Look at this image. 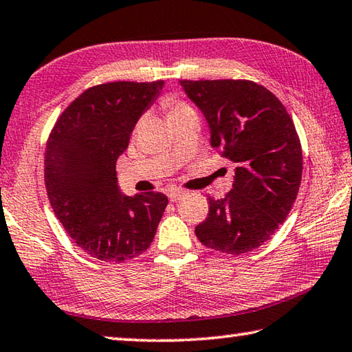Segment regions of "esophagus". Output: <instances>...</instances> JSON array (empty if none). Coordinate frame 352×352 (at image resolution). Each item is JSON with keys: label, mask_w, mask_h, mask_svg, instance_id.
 <instances>
[{"label": "esophagus", "mask_w": 352, "mask_h": 352, "mask_svg": "<svg viewBox=\"0 0 352 352\" xmlns=\"http://www.w3.org/2000/svg\"><path fill=\"white\" fill-rule=\"evenodd\" d=\"M184 195H186V192H183V190H180V189H172L168 194L170 201H180Z\"/></svg>", "instance_id": "34e87169"}]
</instances>
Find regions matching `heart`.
<instances>
[{"label": "heart", "mask_w": 352, "mask_h": 352, "mask_svg": "<svg viewBox=\"0 0 352 352\" xmlns=\"http://www.w3.org/2000/svg\"><path fill=\"white\" fill-rule=\"evenodd\" d=\"M164 106H166V109H168L169 117H172V115H177V113H182V112H186V111H192V107H190L189 104L183 103V101H178L174 97L166 98Z\"/></svg>", "instance_id": "1"}]
</instances>
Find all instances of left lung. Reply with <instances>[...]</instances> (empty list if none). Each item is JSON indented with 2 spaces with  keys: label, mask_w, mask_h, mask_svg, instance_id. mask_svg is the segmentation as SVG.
<instances>
[{
  "label": "left lung",
  "mask_w": 352,
  "mask_h": 352,
  "mask_svg": "<svg viewBox=\"0 0 352 352\" xmlns=\"http://www.w3.org/2000/svg\"><path fill=\"white\" fill-rule=\"evenodd\" d=\"M210 127V144L237 164L232 189L209 197L195 228L204 246L240 255L270 240L302 183L303 155L291 115L276 95L249 80H182Z\"/></svg>",
  "instance_id": "1"
}]
</instances>
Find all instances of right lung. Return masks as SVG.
Segmentation results:
<instances>
[{
    "instance_id": "obj_1",
    "label": "right lung",
    "mask_w": 352,
    "mask_h": 352,
    "mask_svg": "<svg viewBox=\"0 0 352 352\" xmlns=\"http://www.w3.org/2000/svg\"><path fill=\"white\" fill-rule=\"evenodd\" d=\"M164 81H113L86 89L50 131L44 183L56 219L76 246L101 261L129 260L155 237L168 197H127L117 184L118 157Z\"/></svg>"
}]
</instances>
